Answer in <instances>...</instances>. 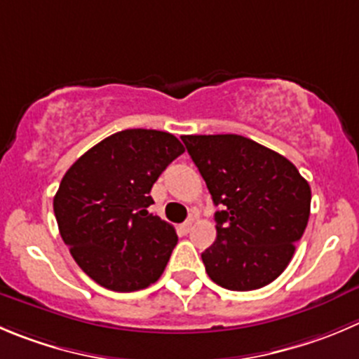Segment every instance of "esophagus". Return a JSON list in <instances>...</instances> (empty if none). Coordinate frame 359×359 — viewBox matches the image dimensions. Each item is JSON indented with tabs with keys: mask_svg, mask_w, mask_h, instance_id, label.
<instances>
[{
	"mask_svg": "<svg viewBox=\"0 0 359 359\" xmlns=\"http://www.w3.org/2000/svg\"><path fill=\"white\" fill-rule=\"evenodd\" d=\"M192 218H190V220H187V222H183L182 225H180V231H182L183 234H189L190 233V229H192Z\"/></svg>",
	"mask_w": 359,
	"mask_h": 359,
	"instance_id": "1",
	"label": "esophagus"
}]
</instances>
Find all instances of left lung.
Segmentation results:
<instances>
[{
    "mask_svg": "<svg viewBox=\"0 0 359 359\" xmlns=\"http://www.w3.org/2000/svg\"><path fill=\"white\" fill-rule=\"evenodd\" d=\"M215 206L206 273L229 291H254L287 268L310 217V185L294 163L236 134L183 135Z\"/></svg>",
    "mask_w": 359,
    "mask_h": 359,
    "instance_id": "1",
    "label": "left lung"
}]
</instances>
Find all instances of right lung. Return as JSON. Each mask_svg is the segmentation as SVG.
<instances>
[{
	"label": "right lung",
	"instance_id": "right-lung-1",
	"mask_svg": "<svg viewBox=\"0 0 359 359\" xmlns=\"http://www.w3.org/2000/svg\"><path fill=\"white\" fill-rule=\"evenodd\" d=\"M183 151L169 132L130 128L105 137L65 172L53 203L60 234L102 287L139 291L165 269L176 231L146 208L153 183Z\"/></svg>",
	"mask_w": 359,
	"mask_h": 359
}]
</instances>
